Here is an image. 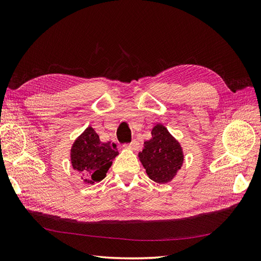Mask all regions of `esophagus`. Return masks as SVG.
<instances>
[{"instance_id":"34e87169","label":"esophagus","mask_w":261,"mask_h":261,"mask_svg":"<svg viewBox=\"0 0 261 261\" xmlns=\"http://www.w3.org/2000/svg\"><path fill=\"white\" fill-rule=\"evenodd\" d=\"M125 146L128 147L129 149H133V150H138L139 149V141L136 140V139H134V140H132V143L125 145Z\"/></svg>"}]
</instances>
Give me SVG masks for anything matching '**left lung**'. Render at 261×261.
Here are the masks:
<instances>
[{"label": "left lung", "mask_w": 261, "mask_h": 261, "mask_svg": "<svg viewBox=\"0 0 261 261\" xmlns=\"http://www.w3.org/2000/svg\"><path fill=\"white\" fill-rule=\"evenodd\" d=\"M152 138L145 141V148L138 153L148 176L156 183H167L176 174L183 163V152L177 141L164 126L158 124Z\"/></svg>", "instance_id": "1"}]
</instances>
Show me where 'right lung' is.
I'll list each match as a JSON object with an SVG mask.
<instances>
[{"label":"right lung","instance_id":"1","mask_svg":"<svg viewBox=\"0 0 261 261\" xmlns=\"http://www.w3.org/2000/svg\"><path fill=\"white\" fill-rule=\"evenodd\" d=\"M118 154L115 144L102 143L92 127L87 128L72 148V165L84 180L93 184L106 177L112 160Z\"/></svg>","mask_w":261,"mask_h":261}]
</instances>
